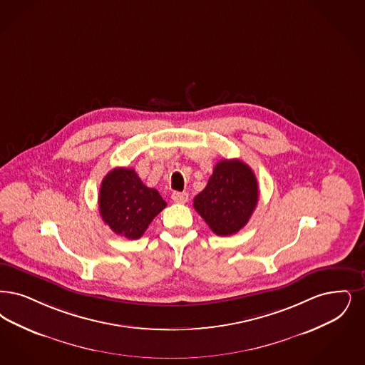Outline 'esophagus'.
<instances>
[{
    "label": "esophagus",
    "mask_w": 365,
    "mask_h": 365,
    "mask_svg": "<svg viewBox=\"0 0 365 365\" xmlns=\"http://www.w3.org/2000/svg\"><path fill=\"white\" fill-rule=\"evenodd\" d=\"M171 198H173V201L176 202V204H186L187 202V200H189V194L187 192H180V191H174L173 192V195H171Z\"/></svg>",
    "instance_id": "1"
}]
</instances>
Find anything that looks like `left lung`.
Wrapping results in <instances>:
<instances>
[{
  "instance_id": "obj_1",
  "label": "left lung",
  "mask_w": 365,
  "mask_h": 365,
  "mask_svg": "<svg viewBox=\"0 0 365 365\" xmlns=\"http://www.w3.org/2000/svg\"><path fill=\"white\" fill-rule=\"evenodd\" d=\"M258 197L257 178L246 163L221 160L192 206L215 234L230 236L247 224Z\"/></svg>"
}]
</instances>
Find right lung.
Masks as SVG:
<instances>
[{"label": "right lung", "instance_id": "right-lung-1", "mask_svg": "<svg viewBox=\"0 0 365 365\" xmlns=\"http://www.w3.org/2000/svg\"><path fill=\"white\" fill-rule=\"evenodd\" d=\"M165 206L159 191L146 187L133 168H114L102 180L99 212L117 235L141 237Z\"/></svg>", "mask_w": 365, "mask_h": 365}]
</instances>
